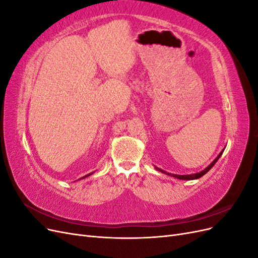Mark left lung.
I'll return each mask as SVG.
<instances>
[{"label":"left lung","instance_id":"8db88e82","mask_svg":"<svg viewBox=\"0 0 258 258\" xmlns=\"http://www.w3.org/2000/svg\"><path fill=\"white\" fill-rule=\"evenodd\" d=\"M223 152H224V151H222V152L220 153V155L217 156V157L214 159V161H213L212 163H211L210 166H208V167H207L205 170H202L201 172H199V173H196V174H189V175H177V174H170V173H167V172H165V171H162L161 169H158V168H156V169L159 170V171H161V172H163V173H167V174H169V175H172V176H174V177H176V178H178V179H196V178H199V177H201L202 175H205V174L208 172V171H209L211 168H212V167L215 165L216 161L218 160V158H220L221 156H222Z\"/></svg>","mask_w":258,"mask_h":258}]
</instances>
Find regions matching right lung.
<instances>
[{"label":"right lung","mask_w":258,"mask_h":258,"mask_svg":"<svg viewBox=\"0 0 258 258\" xmlns=\"http://www.w3.org/2000/svg\"><path fill=\"white\" fill-rule=\"evenodd\" d=\"M89 175H90V174H87V175H86V176H89ZM86 176H84V177H86Z\"/></svg>","instance_id":"right-lung-1"}]
</instances>
